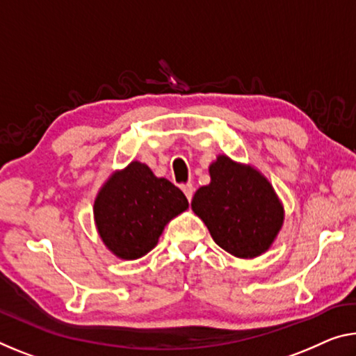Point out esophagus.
<instances>
[{"label": "esophagus", "mask_w": 356, "mask_h": 356, "mask_svg": "<svg viewBox=\"0 0 356 356\" xmlns=\"http://www.w3.org/2000/svg\"><path fill=\"white\" fill-rule=\"evenodd\" d=\"M182 191L185 193V196H187V200H188V202L191 201V198H193V191H195V188H193V185H184L182 187Z\"/></svg>", "instance_id": "34e87169"}]
</instances>
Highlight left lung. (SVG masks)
Here are the masks:
<instances>
[{
    "label": "left lung",
    "mask_w": 356,
    "mask_h": 356,
    "mask_svg": "<svg viewBox=\"0 0 356 356\" xmlns=\"http://www.w3.org/2000/svg\"><path fill=\"white\" fill-rule=\"evenodd\" d=\"M211 182L191 200L218 247L252 259L266 253L284 227L285 211L273 184L255 166L217 155L209 166Z\"/></svg>",
    "instance_id": "obj_1"
}]
</instances>
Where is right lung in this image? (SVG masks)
Segmentation results:
<instances>
[{
  "label": "right lung",
  "instance_id": "add662e5",
  "mask_svg": "<svg viewBox=\"0 0 356 356\" xmlns=\"http://www.w3.org/2000/svg\"><path fill=\"white\" fill-rule=\"evenodd\" d=\"M188 209L176 185L133 160L111 172L93 204L101 241L118 259H138L154 249L166 225Z\"/></svg>",
  "mask_w": 356,
  "mask_h": 356
}]
</instances>
